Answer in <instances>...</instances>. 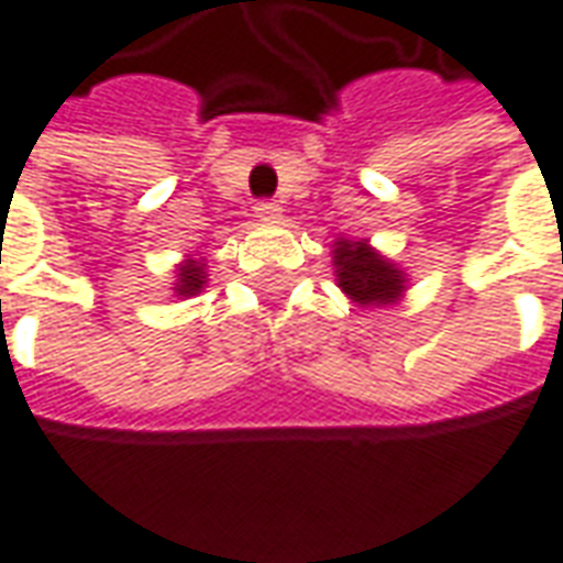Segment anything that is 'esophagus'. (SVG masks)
Returning <instances> with one entry per match:
<instances>
[{
	"label": "esophagus",
	"mask_w": 563,
	"mask_h": 563,
	"mask_svg": "<svg viewBox=\"0 0 563 563\" xmlns=\"http://www.w3.org/2000/svg\"><path fill=\"white\" fill-rule=\"evenodd\" d=\"M255 218H262L267 223H277L283 218V208L277 202H271V199H264V202L255 205Z\"/></svg>",
	"instance_id": "1"
}]
</instances>
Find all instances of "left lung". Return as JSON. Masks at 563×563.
<instances>
[{"label": "left lung", "instance_id": "1", "mask_svg": "<svg viewBox=\"0 0 563 563\" xmlns=\"http://www.w3.org/2000/svg\"><path fill=\"white\" fill-rule=\"evenodd\" d=\"M333 267L342 292L361 308L396 305L405 296V271L383 258L377 249H371L367 240H336Z\"/></svg>", "mask_w": 563, "mask_h": 563}]
</instances>
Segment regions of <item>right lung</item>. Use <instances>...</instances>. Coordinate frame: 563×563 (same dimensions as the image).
Listing matches in <instances>:
<instances>
[{"instance_id": "right-lung-1", "label": "right lung", "mask_w": 563, "mask_h": 563, "mask_svg": "<svg viewBox=\"0 0 563 563\" xmlns=\"http://www.w3.org/2000/svg\"><path fill=\"white\" fill-rule=\"evenodd\" d=\"M205 264L196 262V258H186L184 264H177V283H174V292L177 296H184V299H189V296H199L205 286Z\"/></svg>"}]
</instances>
